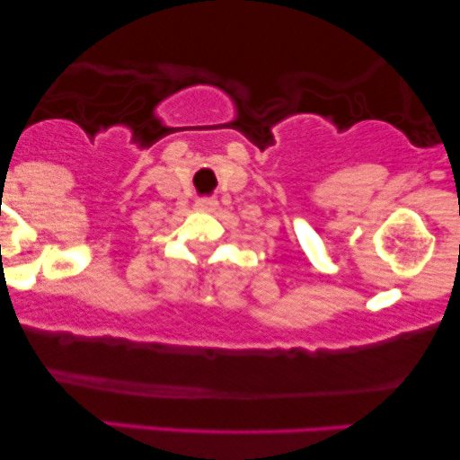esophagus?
I'll return each instance as SVG.
<instances>
[{"label": "esophagus", "instance_id": "1", "mask_svg": "<svg viewBox=\"0 0 460 460\" xmlns=\"http://www.w3.org/2000/svg\"><path fill=\"white\" fill-rule=\"evenodd\" d=\"M219 207V203L216 199H199L197 200V209L199 211H207V213H211V211H216Z\"/></svg>", "mask_w": 460, "mask_h": 460}]
</instances>
